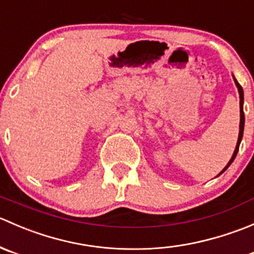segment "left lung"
Wrapping results in <instances>:
<instances>
[{"mask_svg": "<svg viewBox=\"0 0 254 254\" xmlns=\"http://www.w3.org/2000/svg\"><path fill=\"white\" fill-rule=\"evenodd\" d=\"M235 83H236V86H237V88H238V93H240V117H241L240 118V134H238L237 145H236V148H235L234 155H232L231 160L229 161V163H227V165H226V167H225L224 170H222L221 172H220V175H221V173H224L225 171H226L227 168L230 167V165H231V163L234 162L235 157H236V155H237V152H238V147H240L241 140H242V136H243V127H245V113H243V89H242V87H241V84L237 82L236 78H235Z\"/></svg>", "mask_w": 254, "mask_h": 254, "instance_id": "left-lung-1", "label": "left lung"}]
</instances>
